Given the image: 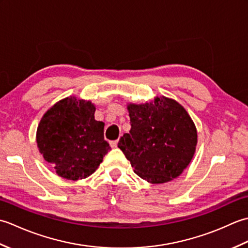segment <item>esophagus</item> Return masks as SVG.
Listing matches in <instances>:
<instances>
[{"label":"esophagus","instance_id":"esophagus-1","mask_svg":"<svg viewBox=\"0 0 248 248\" xmlns=\"http://www.w3.org/2000/svg\"><path fill=\"white\" fill-rule=\"evenodd\" d=\"M110 146L113 147V148H116V147H117V145H118V140H112L110 141Z\"/></svg>","mask_w":248,"mask_h":248}]
</instances>
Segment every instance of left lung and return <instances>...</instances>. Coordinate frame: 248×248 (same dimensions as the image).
<instances>
[{"instance_id": "left-lung-1", "label": "left lung", "mask_w": 248, "mask_h": 248, "mask_svg": "<svg viewBox=\"0 0 248 248\" xmlns=\"http://www.w3.org/2000/svg\"><path fill=\"white\" fill-rule=\"evenodd\" d=\"M131 130L118 141L134 172L150 183H165L180 176L197 144L193 120L180 104L168 98L130 104Z\"/></svg>"}]
</instances>
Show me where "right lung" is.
Instances as JSON below:
<instances>
[{"mask_svg": "<svg viewBox=\"0 0 248 248\" xmlns=\"http://www.w3.org/2000/svg\"><path fill=\"white\" fill-rule=\"evenodd\" d=\"M89 101L66 98L46 112L37 129V145L59 176L78 180L96 171L110 147L104 124L94 120Z\"/></svg>", "mask_w": 248, "mask_h": 248, "instance_id": "right-lung-1", "label": "right lung"}]
</instances>
